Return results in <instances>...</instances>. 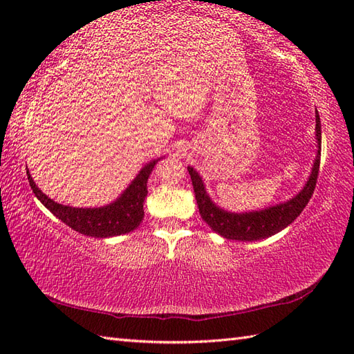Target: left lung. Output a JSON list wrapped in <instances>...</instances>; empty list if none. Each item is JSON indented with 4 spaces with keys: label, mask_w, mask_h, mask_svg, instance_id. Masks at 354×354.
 <instances>
[{
    "label": "left lung",
    "mask_w": 354,
    "mask_h": 354,
    "mask_svg": "<svg viewBox=\"0 0 354 354\" xmlns=\"http://www.w3.org/2000/svg\"><path fill=\"white\" fill-rule=\"evenodd\" d=\"M317 140H318V155L313 162V169L310 173L309 181H307L304 189L299 192L295 198L284 202V204L270 207L268 209L252 213H228L225 209L216 207L212 199L208 198L205 192L204 183L201 176L189 167V173L192 178L194 198H196L201 217L204 222L208 223L217 234H221L225 239L231 240H242V242H252V240H260L269 236L277 234L278 231L284 230L290 225L297 217L301 214L306 208L307 202L310 201L312 194L317 187L318 175H319V162H321V122L317 112Z\"/></svg>",
    "instance_id": "left-lung-1"
}]
</instances>
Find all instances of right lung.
Returning <instances> with one entry per match:
<instances>
[{
  "instance_id": "1",
  "label": "right lung",
  "mask_w": 354,
  "mask_h": 354,
  "mask_svg": "<svg viewBox=\"0 0 354 354\" xmlns=\"http://www.w3.org/2000/svg\"><path fill=\"white\" fill-rule=\"evenodd\" d=\"M156 162L158 160L145 165L122 196L114 204L102 208H73L57 204L37 189L28 171L27 176L35 196L57 219H61L65 225H68L70 228L80 232V234L103 239L126 234L141 223L142 217H145L142 204H145V198L147 196V179Z\"/></svg>"
}]
</instances>
